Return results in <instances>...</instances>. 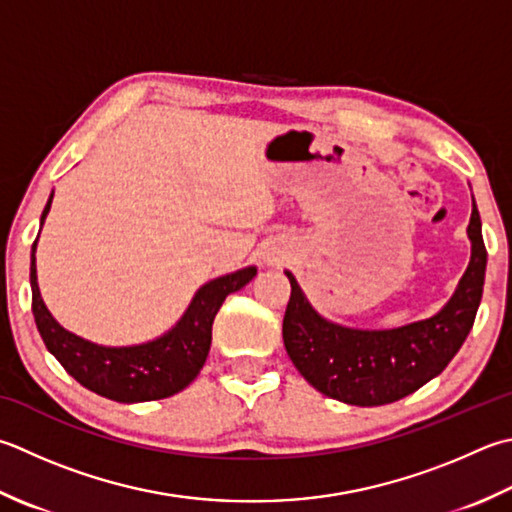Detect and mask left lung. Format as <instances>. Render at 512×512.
I'll list each match as a JSON object with an SVG mask.
<instances>
[{"label": "left lung", "instance_id": "obj_1", "mask_svg": "<svg viewBox=\"0 0 512 512\" xmlns=\"http://www.w3.org/2000/svg\"><path fill=\"white\" fill-rule=\"evenodd\" d=\"M470 262L437 315L390 330H359L328 322L310 306L293 273L284 315V346L306 382L353 406L393 404L437 377L473 328L484 293L486 246L475 208L468 224Z\"/></svg>", "mask_w": 512, "mask_h": 512}]
</instances>
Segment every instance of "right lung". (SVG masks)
<instances>
[{
  "instance_id": "add662e5",
  "label": "right lung",
  "mask_w": 512,
  "mask_h": 512,
  "mask_svg": "<svg viewBox=\"0 0 512 512\" xmlns=\"http://www.w3.org/2000/svg\"><path fill=\"white\" fill-rule=\"evenodd\" d=\"M50 202L53 195L48 197L42 224ZM35 248L37 239L30 253V288H33L35 324L46 348L84 388L122 404L164 399L193 382L208 357L217 310L230 293L244 288L257 275V268L248 266L237 273L217 277L197 290L184 317L166 335L139 346L110 348L68 333L48 313L37 286Z\"/></svg>"
}]
</instances>
